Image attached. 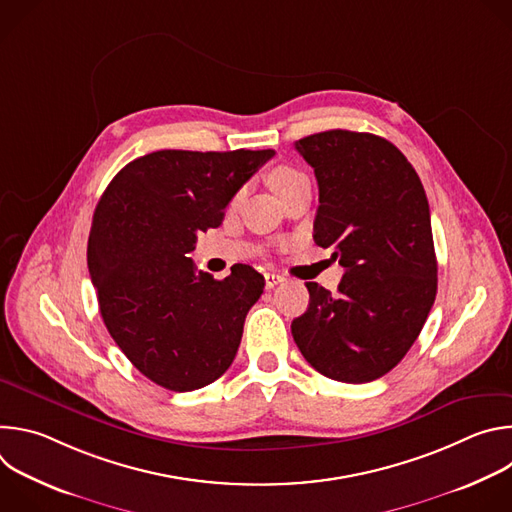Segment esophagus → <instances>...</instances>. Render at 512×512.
Here are the masks:
<instances>
[{
  "instance_id": "esophagus-1",
  "label": "esophagus",
  "mask_w": 512,
  "mask_h": 512,
  "mask_svg": "<svg viewBox=\"0 0 512 512\" xmlns=\"http://www.w3.org/2000/svg\"><path fill=\"white\" fill-rule=\"evenodd\" d=\"M281 281H283V277L279 273H265V287L267 289H273Z\"/></svg>"
}]
</instances>
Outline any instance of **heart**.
<instances>
[{"label":"heart","mask_w":512,"mask_h":512,"mask_svg":"<svg viewBox=\"0 0 512 512\" xmlns=\"http://www.w3.org/2000/svg\"><path fill=\"white\" fill-rule=\"evenodd\" d=\"M304 182H308V176L291 166H277L269 172V184L281 198Z\"/></svg>","instance_id":"obj_1"}]
</instances>
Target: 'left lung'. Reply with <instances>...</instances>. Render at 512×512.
Returning <instances> with one entry per match:
<instances>
[{
	"label": "left lung",
	"mask_w": 512,
	"mask_h": 512,
	"mask_svg": "<svg viewBox=\"0 0 512 512\" xmlns=\"http://www.w3.org/2000/svg\"><path fill=\"white\" fill-rule=\"evenodd\" d=\"M314 168L316 245L344 267L338 294L308 281V310L291 334L312 367L342 383L395 369L417 340L437 291L423 184L395 145L373 133L330 129L296 141Z\"/></svg>",
	"instance_id": "left-lung-1"
}]
</instances>
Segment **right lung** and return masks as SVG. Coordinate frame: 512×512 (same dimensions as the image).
<instances>
[{"label":"right lung","mask_w":512,"mask_h":512,"mask_svg":"<svg viewBox=\"0 0 512 512\" xmlns=\"http://www.w3.org/2000/svg\"><path fill=\"white\" fill-rule=\"evenodd\" d=\"M273 156L154 152L129 162L95 208L87 263L103 322L133 367L164 389L206 387L235 360L265 279L249 265L214 279L188 255Z\"/></svg>","instance_id":"right-lung-1"}]
</instances>
